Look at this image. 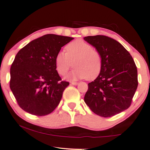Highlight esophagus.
Masks as SVG:
<instances>
[{"label": "esophagus", "mask_w": 150, "mask_h": 150, "mask_svg": "<svg viewBox=\"0 0 150 150\" xmlns=\"http://www.w3.org/2000/svg\"><path fill=\"white\" fill-rule=\"evenodd\" d=\"M71 83L72 84V85H77L78 84V82H75V81H71Z\"/></svg>", "instance_id": "1"}]
</instances>
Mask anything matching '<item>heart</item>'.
Masks as SVG:
<instances>
[{
    "mask_svg": "<svg viewBox=\"0 0 150 150\" xmlns=\"http://www.w3.org/2000/svg\"><path fill=\"white\" fill-rule=\"evenodd\" d=\"M66 52L60 51L55 58L58 74L67 75L73 65L75 67L69 77L73 79H96L103 67V58L100 52L90 43L78 39L65 47Z\"/></svg>",
    "mask_w": 150,
    "mask_h": 150,
    "instance_id": "b5f03b06",
    "label": "heart"
}]
</instances>
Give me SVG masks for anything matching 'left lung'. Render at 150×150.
Returning a JSON list of instances; mask_svg holds the SVG:
<instances>
[{"instance_id":"8db88e82","label":"left lung","mask_w":150,"mask_h":150,"mask_svg":"<svg viewBox=\"0 0 150 150\" xmlns=\"http://www.w3.org/2000/svg\"><path fill=\"white\" fill-rule=\"evenodd\" d=\"M103 58L100 73L88 84L84 101L96 115L108 117L130 106L138 86L137 69L133 58L116 40L103 35L88 36Z\"/></svg>"}]
</instances>
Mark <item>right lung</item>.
I'll return each mask as SVG.
<instances>
[{
  "mask_svg": "<svg viewBox=\"0 0 150 150\" xmlns=\"http://www.w3.org/2000/svg\"><path fill=\"white\" fill-rule=\"evenodd\" d=\"M73 38L48 34L30 41L16 54L10 69V88L23 110L37 116L51 113L69 82L62 81L55 58Z\"/></svg>",
  "mask_w": 150,
  "mask_h": 150,
  "instance_id": "obj_1",
  "label": "right lung"
}]
</instances>
